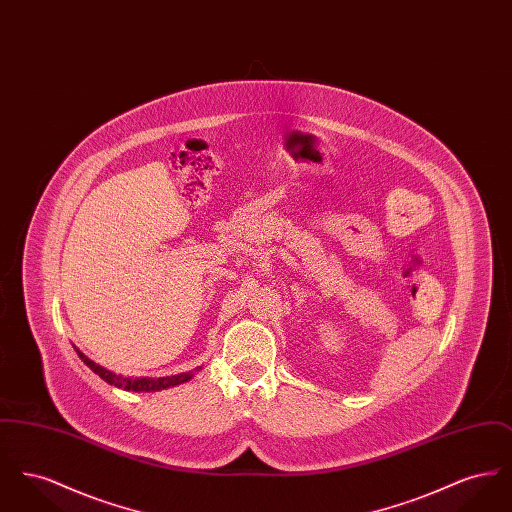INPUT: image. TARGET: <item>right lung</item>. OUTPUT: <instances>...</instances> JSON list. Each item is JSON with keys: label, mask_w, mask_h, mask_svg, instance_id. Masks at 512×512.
<instances>
[{"label": "right lung", "mask_w": 512, "mask_h": 512, "mask_svg": "<svg viewBox=\"0 0 512 512\" xmlns=\"http://www.w3.org/2000/svg\"><path fill=\"white\" fill-rule=\"evenodd\" d=\"M74 349H76L78 357L86 363V366H90V370H94L101 380H105L107 384H111V386H115V388H121V390L124 391H138V393H140V391L167 390V388L180 386V384H184V382H190V380L194 378L195 372L201 370V366H197L195 370H190V372H180V374L163 376V378H126V376L115 374V372L103 368V366L98 365V363H94V361L88 359L78 347H74Z\"/></svg>", "instance_id": "1"}]
</instances>
